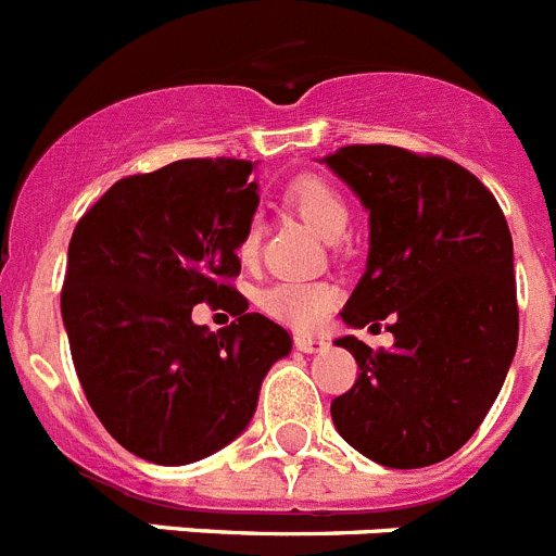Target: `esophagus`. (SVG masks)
<instances>
[{"label": "esophagus", "instance_id": "obj_1", "mask_svg": "<svg viewBox=\"0 0 556 556\" xmlns=\"http://www.w3.org/2000/svg\"><path fill=\"white\" fill-rule=\"evenodd\" d=\"M328 342L323 337H312V333H294V348L303 353H317L323 351Z\"/></svg>", "mask_w": 556, "mask_h": 556}]
</instances>
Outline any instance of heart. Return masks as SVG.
Here are the masks:
<instances>
[{
  "label": "heart",
  "instance_id": "b5f03b06",
  "mask_svg": "<svg viewBox=\"0 0 556 556\" xmlns=\"http://www.w3.org/2000/svg\"><path fill=\"white\" fill-rule=\"evenodd\" d=\"M287 203L292 205L323 239H339L348 228V203L331 184L323 178H298L287 189ZM258 253V225L248 223L239 239V258L253 262ZM258 308L275 320L294 328H314L328 317L337 303V292L320 281H275L255 298Z\"/></svg>",
  "mask_w": 556,
  "mask_h": 556
}]
</instances>
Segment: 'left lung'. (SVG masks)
I'll return each instance as SVG.
<instances>
[{
	"label": "left lung",
	"instance_id": "obj_1",
	"mask_svg": "<svg viewBox=\"0 0 556 556\" xmlns=\"http://www.w3.org/2000/svg\"><path fill=\"white\" fill-rule=\"evenodd\" d=\"M370 211L367 273L342 308L353 328L390 317L395 345L342 337L356 384L333 426L367 459L426 468L468 443L518 348L513 236L493 191L443 155L348 144L326 155Z\"/></svg>",
	"mask_w": 556,
	"mask_h": 556
}]
</instances>
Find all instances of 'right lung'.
Wrapping results in <instances>:
<instances>
[{
    "instance_id": "right-lung-1",
    "label": "right lung",
    "mask_w": 556,
    "mask_h": 556,
    "mask_svg": "<svg viewBox=\"0 0 556 556\" xmlns=\"http://www.w3.org/2000/svg\"><path fill=\"white\" fill-rule=\"evenodd\" d=\"M258 205L253 164L186 159L127 175L68 242L61 312L72 362L108 434L155 465H189L244 431L287 328L248 312L236 255ZM198 302L237 323H190Z\"/></svg>"
}]
</instances>
